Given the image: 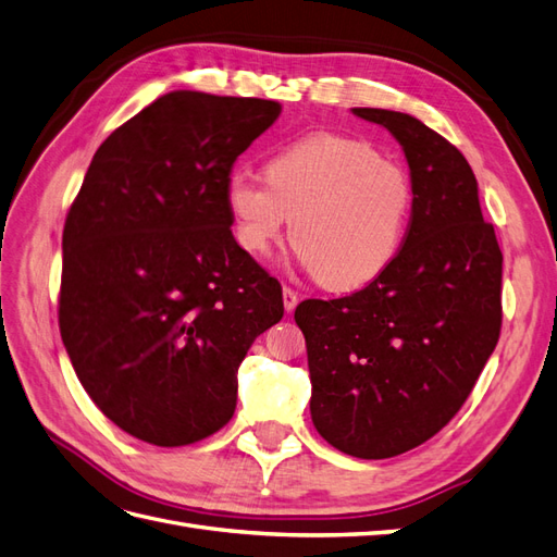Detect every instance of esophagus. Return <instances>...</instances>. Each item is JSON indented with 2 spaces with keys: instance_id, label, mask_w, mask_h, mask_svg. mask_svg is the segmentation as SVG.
<instances>
[{
  "instance_id": "34e87169",
  "label": "esophagus",
  "mask_w": 557,
  "mask_h": 557,
  "mask_svg": "<svg viewBox=\"0 0 557 557\" xmlns=\"http://www.w3.org/2000/svg\"><path fill=\"white\" fill-rule=\"evenodd\" d=\"M297 301H299V295L293 288H283V307H285V311L290 313L297 307Z\"/></svg>"
}]
</instances>
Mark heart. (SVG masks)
<instances>
[{
  "mask_svg": "<svg viewBox=\"0 0 557 557\" xmlns=\"http://www.w3.org/2000/svg\"><path fill=\"white\" fill-rule=\"evenodd\" d=\"M413 185L372 144L313 132L269 158L267 176L234 170L225 201L234 239L267 256L293 223L297 258L330 290H360L383 276L407 242Z\"/></svg>",
  "mask_w": 557,
  "mask_h": 557,
  "instance_id": "obj_1",
  "label": "heart"
}]
</instances>
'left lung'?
Here are the masks:
<instances>
[{"instance_id":"obj_1","label":"left lung","mask_w":557,"mask_h":557,"mask_svg":"<svg viewBox=\"0 0 557 557\" xmlns=\"http://www.w3.org/2000/svg\"><path fill=\"white\" fill-rule=\"evenodd\" d=\"M404 148L413 185L407 242L391 269L339 299H305L311 418L327 444L383 460L460 411L502 330V250L465 156L418 117L352 109Z\"/></svg>"}]
</instances>
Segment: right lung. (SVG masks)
Instances as JSON below:
<instances>
[{
	"mask_svg": "<svg viewBox=\"0 0 557 557\" xmlns=\"http://www.w3.org/2000/svg\"><path fill=\"white\" fill-rule=\"evenodd\" d=\"M281 104L176 90L97 148L62 234L60 334L109 420L153 446L230 423L281 283L232 237V164Z\"/></svg>",
	"mask_w": 557,
	"mask_h": 557,
	"instance_id": "right-lung-1",
	"label": "right lung"
}]
</instances>
